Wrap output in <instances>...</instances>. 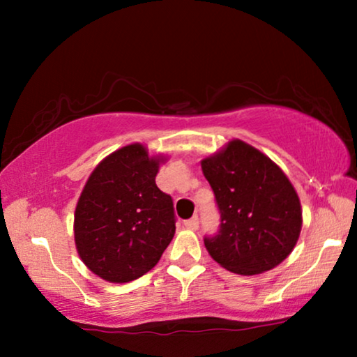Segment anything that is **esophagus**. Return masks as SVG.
I'll return each instance as SVG.
<instances>
[{"instance_id":"obj_1","label":"esophagus","mask_w":357,"mask_h":357,"mask_svg":"<svg viewBox=\"0 0 357 357\" xmlns=\"http://www.w3.org/2000/svg\"><path fill=\"white\" fill-rule=\"evenodd\" d=\"M183 224H185V227L190 229V231H197V229H198V224H199V221H198V216H193L192 219H188V221H185Z\"/></svg>"}]
</instances>
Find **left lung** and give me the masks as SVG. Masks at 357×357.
I'll list each match as a JSON object with an SVG mask.
<instances>
[{
    "label": "left lung",
    "mask_w": 357,
    "mask_h": 357,
    "mask_svg": "<svg viewBox=\"0 0 357 357\" xmlns=\"http://www.w3.org/2000/svg\"><path fill=\"white\" fill-rule=\"evenodd\" d=\"M221 213L218 236L204 238L214 261L237 275L280 265L299 241L302 208L286 174L253 146L232 139L202 160Z\"/></svg>",
    "instance_id": "obj_1"
}]
</instances>
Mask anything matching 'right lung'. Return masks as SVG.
I'll list each match as a JSON object with an SVG mask.
<instances>
[{"label":"right lung","mask_w":357,"mask_h":357,"mask_svg":"<svg viewBox=\"0 0 357 357\" xmlns=\"http://www.w3.org/2000/svg\"><path fill=\"white\" fill-rule=\"evenodd\" d=\"M165 160L133 143L107 155L87 178L75 211V243L82 263L102 280H138L172 241V198L155 185Z\"/></svg>","instance_id":"add662e5"}]
</instances>
